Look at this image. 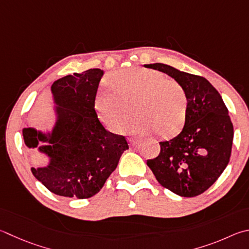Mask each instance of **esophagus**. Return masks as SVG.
Returning a JSON list of instances; mask_svg holds the SVG:
<instances>
[{
  "instance_id": "1",
  "label": "esophagus",
  "mask_w": 249,
  "mask_h": 249,
  "mask_svg": "<svg viewBox=\"0 0 249 249\" xmlns=\"http://www.w3.org/2000/svg\"><path fill=\"white\" fill-rule=\"evenodd\" d=\"M128 142H129V144L132 147H134V146H136V144L139 142L137 139H133V138H128Z\"/></svg>"
}]
</instances>
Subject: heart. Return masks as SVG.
<instances>
[{
    "label": "heart",
    "mask_w": 249,
    "mask_h": 249,
    "mask_svg": "<svg viewBox=\"0 0 249 249\" xmlns=\"http://www.w3.org/2000/svg\"><path fill=\"white\" fill-rule=\"evenodd\" d=\"M107 84L112 91H100L94 109L101 123L120 133L133 109L136 119L127 130L133 134L156 133L170 138L182 130L187 119L188 96L184 86L159 71L132 67L113 73Z\"/></svg>",
    "instance_id": "b5f03b06"
}]
</instances>
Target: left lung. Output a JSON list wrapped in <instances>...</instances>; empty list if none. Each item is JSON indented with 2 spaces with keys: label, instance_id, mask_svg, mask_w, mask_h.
<instances>
[{
  "label": "left lung",
  "instance_id": "obj_1",
  "mask_svg": "<svg viewBox=\"0 0 249 249\" xmlns=\"http://www.w3.org/2000/svg\"><path fill=\"white\" fill-rule=\"evenodd\" d=\"M182 84L188 96L185 125L178 136L160 142V153L147 160L162 186L182 197L206 192L230 161L233 124L220 93L206 78L155 63L144 65Z\"/></svg>",
  "mask_w": 249,
  "mask_h": 249
}]
</instances>
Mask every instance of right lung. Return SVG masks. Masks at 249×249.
Listing matches in <instances>:
<instances>
[{"instance_id":"right-lung-1","label":"right lung","mask_w":249,"mask_h":249,"mask_svg":"<svg viewBox=\"0 0 249 249\" xmlns=\"http://www.w3.org/2000/svg\"><path fill=\"white\" fill-rule=\"evenodd\" d=\"M103 71L91 69L57 79L52 93L58 120L49 142L40 148L51 158L47 168L31 172L50 192L86 199L96 195L116 169L128 142L125 136L110 133L94 109V100ZM27 147L36 148L47 137L34 128H24Z\"/></svg>"}]
</instances>
